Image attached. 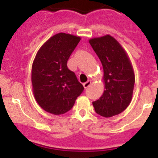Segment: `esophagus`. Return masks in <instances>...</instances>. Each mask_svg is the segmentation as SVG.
<instances>
[{"label":"esophagus","instance_id":"1","mask_svg":"<svg viewBox=\"0 0 158 158\" xmlns=\"http://www.w3.org/2000/svg\"><path fill=\"white\" fill-rule=\"evenodd\" d=\"M91 81H86L85 83L83 84L84 87H85V89H87V88H89V86H90V85H91Z\"/></svg>","mask_w":158,"mask_h":158}]
</instances>
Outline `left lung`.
Instances as JSON below:
<instances>
[{
    "label": "left lung",
    "mask_w": 158,
    "mask_h": 158,
    "mask_svg": "<svg viewBox=\"0 0 158 158\" xmlns=\"http://www.w3.org/2000/svg\"><path fill=\"white\" fill-rule=\"evenodd\" d=\"M89 43L103 65L105 85L102 96L93 102L95 111L105 118L118 115L128 107L133 95L135 73L131 60L109 35L91 39Z\"/></svg>",
    "instance_id": "8db88e82"
}]
</instances>
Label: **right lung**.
Wrapping results in <instances>:
<instances>
[{
    "label": "right lung",
    "instance_id": "1",
    "mask_svg": "<svg viewBox=\"0 0 158 158\" xmlns=\"http://www.w3.org/2000/svg\"><path fill=\"white\" fill-rule=\"evenodd\" d=\"M79 36L58 33L39 50L32 64L33 93L39 105L54 115L69 111L84 90L67 61L80 42Z\"/></svg>",
    "mask_w": 158,
    "mask_h": 158
}]
</instances>
